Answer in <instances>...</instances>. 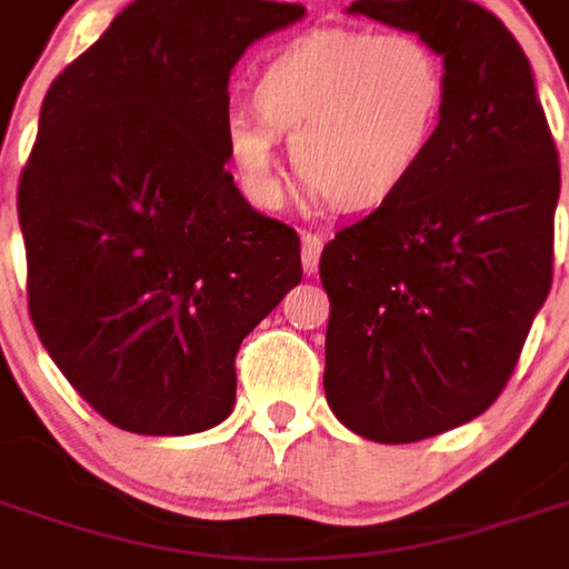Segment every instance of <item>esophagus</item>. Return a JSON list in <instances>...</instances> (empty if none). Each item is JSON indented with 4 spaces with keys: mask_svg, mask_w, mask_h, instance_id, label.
Listing matches in <instances>:
<instances>
[{
    "mask_svg": "<svg viewBox=\"0 0 569 569\" xmlns=\"http://www.w3.org/2000/svg\"><path fill=\"white\" fill-rule=\"evenodd\" d=\"M322 256V237L320 234H305L301 237V268L305 273H317Z\"/></svg>",
    "mask_w": 569,
    "mask_h": 569,
    "instance_id": "esophagus-1",
    "label": "esophagus"
}]
</instances>
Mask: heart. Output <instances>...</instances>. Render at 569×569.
<instances>
[{
    "label": "heart",
    "mask_w": 569,
    "mask_h": 569,
    "mask_svg": "<svg viewBox=\"0 0 569 569\" xmlns=\"http://www.w3.org/2000/svg\"><path fill=\"white\" fill-rule=\"evenodd\" d=\"M448 109V69L415 32L320 27L286 42L256 79V116L224 121L240 186L283 200L277 137L305 182L345 210H375L418 176Z\"/></svg>",
    "instance_id": "heart-1"
}]
</instances>
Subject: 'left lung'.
Returning a JSON list of instances; mask_svg holds the SVG:
<instances>
[{
    "instance_id": "1",
    "label": "left lung",
    "mask_w": 569,
    "mask_h": 569,
    "mask_svg": "<svg viewBox=\"0 0 569 569\" xmlns=\"http://www.w3.org/2000/svg\"><path fill=\"white\" fill-rule=\"evenodd\" d=\"M448 69L432 151L393 200L326 243V399L357 436L406 445L485 415L551 286L561 167L530 60L469 0H357Z\"/></svg>"
}]
</instances>
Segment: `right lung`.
Instances as JSON below:
<instances>
[{
	"mask_svg": "<svg viewBox=\"0 0 569 569\" xmlns=\"http://www.w3.org/2000/svg\"><path fill=\"white\" fill-rule=\"evenodd\" d=\"M305 6L137 0L51 84L18 191L30 317L109 423L188 436L234 408L240 341L301 243L224 170L228 79Z\"/></svg>",
	"mask_w": 569,
	"mask_h": 569,
	"instance_id": "right-lung-1",
	"label": "right lung"
}]
</instances>
